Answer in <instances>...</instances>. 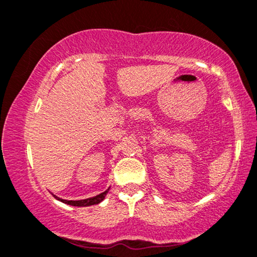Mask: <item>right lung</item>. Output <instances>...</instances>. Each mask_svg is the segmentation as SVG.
Segmentation results:
<instances>
[{
	"instance_id": "1",
	"label": "right lung",
	"mask_w": 257,
	"mask_h": 257,
	"mask_svg": "<svg viewBox=\"0 0 257 257\" xmlns=\"http://www.w3.org/2000/svg\"><path fill=\"white\" fill-rule=\"evenodd\" d=\"M108 191H109V189L105 190L104 192H102V194H99V195H97V196H93V197L85 198V200H78V201L63 200V198L57 197V196H55V195H53V196L56 198L57 201H61L62 203L69 204V206H74V207H89V206H93V204H98L99 202L103 201L104 197H105V195L108 194Z\"/></svg>"
}]
</instances>
